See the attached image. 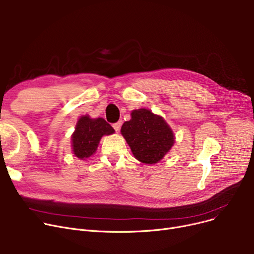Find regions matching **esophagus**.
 <instances>
[{
    "mask_svg": "<svg viewBox=\"0 0 254 254\" xmlns=\"http://www.w3.org/2000/svg\"><path fill=\"white\" fill-rule=\"evenodd\" d=\"M120 127H122V122H117V123L113 124V128H114L116 131H119Z\"/></svg>",
    "mask_w": 254,
    "mask_h": 254,
    "instance_id": "esophagus-1",
    "label": "esophagus"
}]
</instances>
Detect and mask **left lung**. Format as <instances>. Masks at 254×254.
<instances>
[{
	"mask_svg": "<svg viewBox=\"0 0 254 254\" xmlns=\"http://www.w3.org/2000/svg\"><path fill=\"white\" fill-rule=\"evenodd\" d=\"M131 119L122 127V134L135 157L144 164H155L174 144V134L161 116L147 109L131 112Z\"/></svg>",
	"mask_w": 254,
	"mask_h": 254,
	"instance_id": "1",
	"label": "left lung"
}]
</instances>
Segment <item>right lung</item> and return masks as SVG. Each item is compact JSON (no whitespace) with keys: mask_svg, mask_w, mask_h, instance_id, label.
<instances>
[{"mask_svg":"<svg viewBox=\"0 0 254 254\" xmlns=\"http://www.w3.org/2000/svg\"><path fill=\"white\" fill-rule=\"evenodd\" d=\"M114 128L103 118L91 119L82 116L78 120L74 134L72 135V146L74 154L84 159L96 152L99 142L104 135H111Z\"/></svg>","mask_w":254,"mask_h":254,"instance_id":"obj_1","label":"right lung"}]
</instances>
